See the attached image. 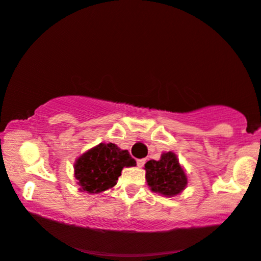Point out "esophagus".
Wrapping results in <instances>:
<instances>
[{
    "mask_svg": "<svg viewBox=\"0 0 261 261\" xmlns=\"http://www.w3.org/2000/svg\"><path fill=\"white\" fill-rule=\"evenodd\" d=\"M145 162H146L145 159H139V160H137V165H138V167H143L144 165H145Z\"/></svg>",
    "mask_w": 261,
    "mask_h": 261,
    "instance_id": "1",
    "label": "esophagus"
}]
</instances>
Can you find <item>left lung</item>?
<instances>
[{
    "label": "left lung",
    "instance_id": "1",
    "mask_svg": "<svg viewBox=\"0 0 261 261\" xmlns=\"http://www.w3.org/2000/svg\"><path fill=\"white\" fill-rule=\"evenodd\" d=\"M145 171V178L150 189L166 197L179 194L188 183L185 170L172 151L164 152L159 161L146 162Z\"/></svg>",
    "mask_w": 261,
    "mask_h": 261
}]
</instances>
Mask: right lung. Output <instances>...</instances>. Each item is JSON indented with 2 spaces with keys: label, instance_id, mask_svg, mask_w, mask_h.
Returning <instances> with one entry per match:
<instances>
[{
  "label": "right lung",
  "instance_id": "add662e5",
  "mask_svg": "<svg viewBox=\"0 0 261 261\" xmlns=\"http://www.w3.org/2000/svg\"><path fill=\"white\" fill-rule=\"evenodd\" d=\"M137 162L128 150L116 144L100 143L79 156L74 164V177L79 191L97 194L117 185L123 167H133Z\"/></svg>",
  "mask_w": 261,
  "mask_h": 261
}]
</instances>
